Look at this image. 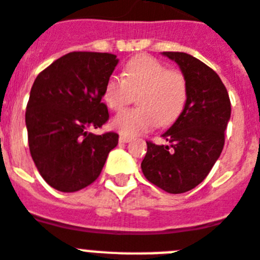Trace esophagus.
Returning a JSON list of instances; mask_svg holds the SVG:
<instances>
[{"label": "esophagus", "instance_id": "obj_1", "mask_svg": "<svg viewBox=\"0 0 260 260\" xmlns=\"http://www.w3.org/2000/svg\"><path fill=\"white\" fill-rule=\"evenodd\" d=\"M131 140H132V137L126 136V135H120V137H119L120 143H128V141H131Z\"/></svg>", "mask_w": 260, "mask_h": 260}]
</instances>
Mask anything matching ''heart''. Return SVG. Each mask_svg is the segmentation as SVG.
Masks as SVG:
<instances>
[{"label": "heart", "mask_w": 260, "mask_h": 260, "mask_svg": "<svg viewBox=\"0 0 260 260\" xmlns=\"http://www.w3.org/2000/svg\"><path fill=\"white\" fill-rule=\"evenodd\" d=\"M136 109L120 112L112 126L123 135H139L153 126L170 125L183 113L188 99L187 80L180 72L170 71L157 58L141 54L126 64L124 79L109 76L103 99L112 111H120L137 93Z\"/></svg>", "instance_id": "b5f03b06"}]
</instances>
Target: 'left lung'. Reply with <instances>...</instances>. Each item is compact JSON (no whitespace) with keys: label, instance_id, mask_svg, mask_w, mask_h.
<instances>
[{"label":"left lung","instance_id":"obj_1","mask_svg":"<svg viewBox=\"0 0 260 260\" xmlns=\"http://www.w3.org/2000/svg\"><path fill=\"white\" fill-rule=\"evenodd\" d=\"M187 80L188 99L180 116L161 137L166 145L147 143L141 171L148 181L170 193L200 184L219 159L231 103L224 84L210 67L191 54L163 52Z\"/></svg>","mask_w":260,"mask_h":260}]
</instances>
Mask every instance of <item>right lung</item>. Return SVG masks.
Instances as JSON below:
<instances>
[{
	"instance_id": "right-lung-1",
	"label": "right lung",
	"mask_w": 260,
	"mask_h": 260,
	"mask_svg": "<svg viewBox=\"0 0 260 260\" xmlns=\"http://www.w3.org/2000/svg\"><path fill=\"white\" fill-rule=\"evenodd\" d=\"M119 58L111 53L72 52L37 76L25 123L31 159L44 180L61 192L92 184L119 135H94L109 119L101 101L105 82Z\"/></svg>"
}]
</instances>
